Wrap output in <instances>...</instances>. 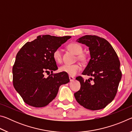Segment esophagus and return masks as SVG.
Wrapping results in <instances>:
<instances>
[{"mask_svg":"<svg viewBox=\"0 0 132 132\" xmlns=\"http://www.w3.org/2000/svg\"><path fill=\"white\" fill-rule=\"evenodd\" d=\"M69 79H70V81H72L73 80H75V78L72 77V76H69Z\"/></svg>","mask_w":132,"mask_h":132,"instance_id":"obj_1","label":"esophagus"}]
</instances>
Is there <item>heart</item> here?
Wrapping results in <instances>:
<instances>
[{
    "mask_svg": "<svg viewBox=\"0 0 132 132\" xmlns=\"http://www.w3.org/2000/svg\"><path fill=\"white\" fill-rule=\"evenodd\" d=\"M68 48L73 52L75 54L77 55V59L81 61L82 63H86L87 57L85 53L82 52L83 48L81 45L77 42H72L68 45ZM53 57L55 61L57 63H61L62 61V53L59 48L56 49L53 52ZM81 70V65L79 63L73 64H64L60 67L59 71L65 73L70 76H75Z\"/></svg>",
    "mask_w": 132,
    "mask_h": 132,
    "instance_id": "obj_1",
    "label": "heart"
}]
</instances>
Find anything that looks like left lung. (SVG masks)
Listing matches in <instances>:
<instances>
[{
	"instance_id": "obj_1",
	"label": "left lung",
	"mask_w": 132,
	"mask_h": 132,
	"mask_svg": "<svg viewBox=\"0 0 132 132\" xmlns=\"http://www.w3.org/2000/svg\"><path fill=\"white\" fill-rule=\"evenodd\" d=\"M89 47L91 59L82 75L93 77L85 80L81 76L76 79L81 84L74 94L78 103L90 110L104 108L117 94L122 72L120 61L114 49L103 38L85 35L77 39Z\"/></svg>"
}]
</instances>
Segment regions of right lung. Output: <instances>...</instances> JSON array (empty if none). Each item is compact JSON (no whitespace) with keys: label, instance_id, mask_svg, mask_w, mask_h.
Segmentation results:
<instances>
[{"label":"right lung","instance_id":"right-lung-1","mask_svg":"<svg viewBox=\"0 0 132 132\" xmlns=\"http://www.w3.org/2000/svg\"><path fill=\"white\" fill-rule=\"evenodd\" d=\"M70 38L39 35L18 52L13 66V83L25 103L36 108L45 106L55 99L59 87L70 81L65 73H53L57 66L52 54Z\"/></svg>","mask_w":132,"mask_h":132}]
</instances>
